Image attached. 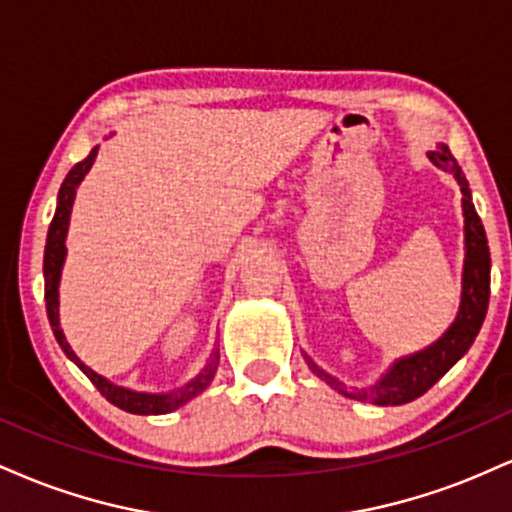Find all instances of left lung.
Segmentation results:
<instances>
[{"instance_id": "left-lung-1", "label": "left lung", "mask_w": 512, "mask_h": 512, "mask_svg": "<svg viewBox=\"0 0 512 512\" xmlns=\"http://www.w3.org/2000/svg\"><path fill=\"white\" fill-rule=\"evenodd\" d=\"M438 168L448 170L452 178L457 180L462 190V211H464V269H462V298L460 310H457L455 322L448 327V332L426 346L424 351H416L411 356H402L392 363L390 370L370 387H346L342 380L325 373L313 358L305 356L308 366L320 380H325L332 390L339 395L358 399V402L380 404V407H397L407 404L411 399L421 397L431 390L433 385L443 378L448 370L455 366L460 358L467 354L469 346L474 344L477 334L484 325L486 308H489V291H491V255L489 243H486L484 223H481L477 209L472 204V192L469 182L464 178L462 168L457 166L455 156L445 144H438L436 151L428 154Z\"/></svg>"}]
</instances>
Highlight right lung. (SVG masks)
<instances>
[{"label": "right lung", "instance_id": "right-lung-1", "mask_svg": "<svg viewBox=\"0 0 512 512\" xmlns=\"http://www.w3.org/2000/svg\"><path fill=\"white\" fill-rule=\"evenodd\" d=\"M98 146H93L91 154H88L84 161L76 163V166L69 170L67 178H64L60 195H57V209L55 216H52L50 231H48V243H45V260H43V274H45V308H48V317H50V327L55 332L57 344L62 346V351L67 354V358L72 361L86 373V378L91 380L93 385L98 387V392L108 399L110 404L115 407L129 411V414H168V411L182 407V404L190 402L192 397H197L199 392H204L209 387L211 380H214L216 368H219V351L209 356L207 366L202 368V373L197 378H192L190 383L178 387L173 392H134L127 390V387H120L115 383H110L108 378L98 375L96 370H91L81 361L79 356L74 354L72 346H69L67 339H64V332L60 327V276H62V264L64 257H67V231H69V216H72V204L76 197V187L81 185V180L86 178V173L91 170L93 161H96Z\"/></svg>", "mask_w": 512, "mask_h": 512}]
</instances>
